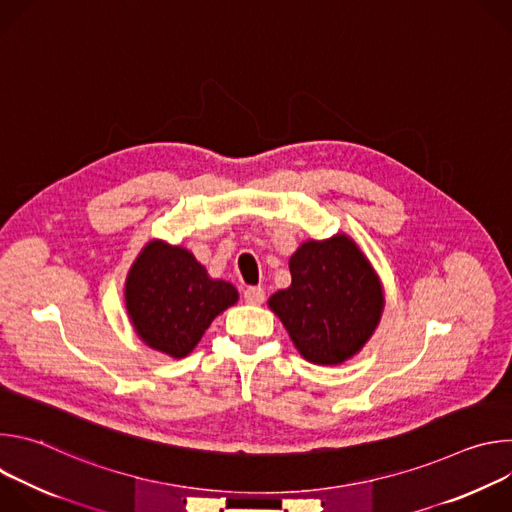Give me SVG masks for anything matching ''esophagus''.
I'll return each mask as SVG.
<instances>
[{
	"label": "esophagus",
	"mask_w": 512,
	"mask_h": 512,
	"mask_svg": "<svg viewBox=\"0 0 512 512\" xmlns=\"http://www.w3.org/2000/svg\"><path fill=\"white\" fill-rule=\"evenodd\" d=\"M243 298L247 304H253V306H259L265 302V291L263 287H247L243 291Z\"/></svg>",
	"instance_id": "1"
}]
</instances>
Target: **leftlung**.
Returning <instances> with one entry per match:
<instances>
[{
	"label": "left lung",
	"instance_id": "1",
	"mask_svg": "<svg viewBox=\"0 0 512 512\" xmlns=\"http://www.w3.org/2000/svg\"><path fill=\"white\" fill-rule=\"evenodd\" d=\"M291 285L269 298L291 342L314 364H342L373 336L383 287L358 245L336 235L306 241L289 257Z\"/></svg>",
	"mask_w": 512,
	"mask_h": 512
}]
</instances>
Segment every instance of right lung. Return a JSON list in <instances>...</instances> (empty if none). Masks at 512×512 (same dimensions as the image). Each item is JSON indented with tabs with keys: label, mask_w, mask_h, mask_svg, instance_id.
I'll use <instances>...</instances> for the list:
<instances>
[{
	"label": "right lung",
	"mask_w": 512,
	"mask_h": 512,
	"mask_svg": "<svg viewBox=\"0 0 512 512\" xmlns=\"http://www.w3.org/2000/svg\"><path fill=\"white\" fill-rule=\"evenodd\" d=\"M237 300L233 283L212 279L188 249L164 241L141 249L125 281L135 334L172 358L188 356L210 322Z\"/></svg>",
	"instance_id": "1"
}]
</instances>
